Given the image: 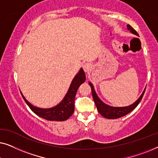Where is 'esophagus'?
I'll return each instance as SVG.
<instances>
[{"instance_id":"34e87169","label":"esophagus","mask_w":158,"mask_h":158,"mask_svg":"<svg viewBox=\"0 0 158 158\" xmlns=\"http://www.w3.org/2000/svg\"><path fill=\"white\" fill-rule=\"evenodd\" d=\"M83 70L85 71V73L90 72V70H91V64L88 63V62H86V63H85L83 65Z\"/></svg>"}]
</instances>
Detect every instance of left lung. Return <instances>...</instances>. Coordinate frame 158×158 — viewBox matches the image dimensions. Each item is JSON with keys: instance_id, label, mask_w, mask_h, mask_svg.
Wrapping results in <instances>:
<instances>
[{"instance_id": "1", "label": "left lung", "mask_w": 158, "mask_h": 158, "mask_svg": "<svg viewBox=\"0 0 158 158\" xmlns=\"http://www.w3.org/2000/svg\"><path fill=\"white\" fill-rule=\"evenodd\" d=\"M127 29L130 30L131 33L134 34H136V35L137 36L139 35V34H137V32L130 25L127 24ZM89 85L90 86V88H91L93 98H94V102L96 103V106L97 107V109H98V111L99 112V114H101L103 117L109 118V119H113V118H118L122 117V116L127 115V114L130 113L131 111H133V110L135 109V108L137 106L138 104L140 103V101H141L142 97H143V95L144 94V92H145V89H146V88L144 89L143 93H142V94L141 95V96H140L139 98H138V100L137 101H135L133 104L126 107H113V106H110L106 105V103H103L96 95V93L95 91L94 85H92V83H89Z\"/></svg>"}]
</instances>
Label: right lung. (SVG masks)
Returning a JSON list of instances; mask_svg holds the SVG:
<instances>
[{
	"label": "right lung",
	"instance_id": "right-lung-1",
	"mask_svg": "<svg viewBox=\"0 0 158 158\" xmlns=\"http://www.w3.org/2000/svg\"><path fill=\"white\" fill-rule=\"evenodd\" d=\"M85 81V73L83 69H81L79 73L75 75L74 79L73 80L68 94H66L62 102L51 109H40V108L34 106L29 102H28L22 94L21 96L31 111L36 115L46 120L62 122V121L68 119L74 112L75 95L80 85L84 83Z\"/></svg>",
	"mask_w": 158,
	"mask_h": 158
}]
</instances>
